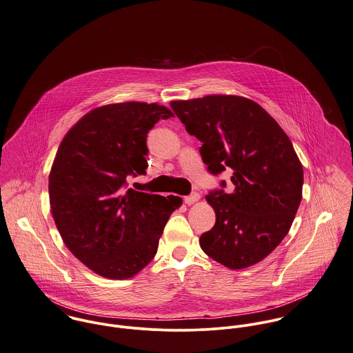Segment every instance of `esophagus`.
Listing matches in <instances>:
<instances>
[{
  "mask_svg": "<svg viewBox=\"0 0 353 353\" xmlns=\"http://www.w3.org/2000/svg\"><path fill=\"white\" fill-rule=\"evenodd\" d=\"M199 198H201V195L198 194V192H192L191 195H188V196H184V202H185V205H194L195 202H198L199 201Z\"/></svg>",
  "mask_w": 353,
  "mask_h": 353,
  "instance_id": "1",
  "label": "esophagus"
}]
</instances>
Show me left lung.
Returning <instances> with one entry per match:
<instances>
[{"label":"left lung","instance_id":"8db88e82","mask_svg":"<svg viewBox=\"0 0 353 353\" xmlns=\"http://www.w3.org/2000/svg\"><path fill=\"white\" fill-rule=\"evenodd\" d=\"M170 108L202 141L208 170H232V192L222 180L206 195L215 225L201 236L202 250L233 270L261 262L288 234L301 202L303 166L292 141L262 106L243 97L208 95Z\"/></svg>","mask_w":353,"mask_h":353}]
</instances>
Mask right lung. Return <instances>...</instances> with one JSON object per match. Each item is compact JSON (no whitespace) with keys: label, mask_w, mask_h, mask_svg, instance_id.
I'll use <instances>...</instances> for the list:
<instances>
[{"label":"right lung","mask_w":353,"mask_h":353,"mask_svg":"<svg viewBox=\"0 0 353 353\" xmlns=\"http://www.w3.org/2000/svg\"><path fill=\"white\" fill-rule=\"evenodd\" d=\"M173 117L162 105L112 103L80 119L61 141L49 176L50 208L72 254L94 273L125 280L157 254L158 240L181 205L127 188L145 174L147 134Z\"/></svg>","instance_id":"add662e5"}]
</instances>
